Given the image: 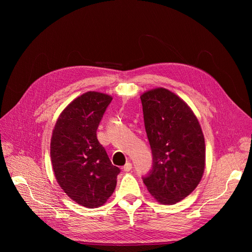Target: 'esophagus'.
<instances>
[{"instance_id":"obj_1","label":"esophagus","mask_w":252,"mask_h":252,"mask_svg":"<svg viewBox=\"0 0 252 252\" xmlns=\"http://www.w3.org/2000/svg\"><path fill=\"white\" fill-rule=\"evenodd\" d=\"M131 168H132V164L130 163V162H127L126 164H125V166L123 167V169H124V171H130L131 170Z\"/></svg>"}]
</instances>
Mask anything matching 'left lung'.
Listing matches in <instances>:
<instances>
[{
	"mask_svg": "<svg viewBox=\"0 0 252 252\" xmlns=\"http://www.w3.org/2000/svg\"><path fill=\"white\" fill-rule=\"evenodd\" d=\"M152 168L143 178L155 199L172 205L191 193L205 169V140L189 106L170 90L156 88L141 95Z\"/></svg>",
	"mask_w": 252,
	"mask_h": 252,
	"instance_id": "left-lung-1",
	"label": "left lung"
}]
</instances>
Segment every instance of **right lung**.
Here are the masks:
<instances>
[{
	"label": "right lung",
	"mask_w": 252,
	"mask_h": 252,
	"mask_svg": "<svg viewBox=\"0 0 252 252\" xmlns=\"http://www.w3.org/2000/svg\"><path fill=\"white\" fill-rule=\"evenodd\" d=\"M111 101L108 94L88 91L62 111L52 131L50 158L55 177L71 200L87 208L106 203L121 171L96 138Z\"/></svg>",
	"instance_id": "obj_1"
}]
</instances>
